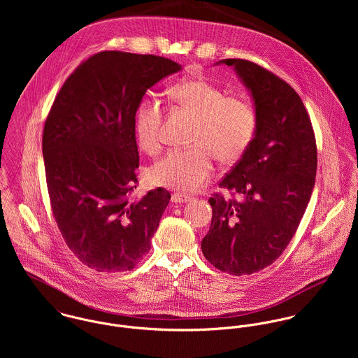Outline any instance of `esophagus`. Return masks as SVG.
Masks as SVG:
<instances>
[{"label":"esophagus","instance_id":"34e87169","mask_svg":"<svg viewBox=\"0 0 358 358\" xmlns=\"http://www.w3.org/2000/svg\"><path fill=\"white\" fill-rule=\"evenodd\" d=\"M190 200L189 196H185V194H180V193H173L172 197H171V201L175 203V204H183V203H187Z\"/></svg>","mask_w":358,"mask_h":358}]
</instances>
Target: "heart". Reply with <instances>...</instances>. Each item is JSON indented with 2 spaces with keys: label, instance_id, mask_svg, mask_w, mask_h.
Listing matches in <instances>:
<instances>
[{
  "label": "heart",
  "instance_id": "heart-1",
  "mask_svg": "<svg viewBox=\"0 0 358 358\" xmlns=\"http://www.w3.org/2000/svg\"><path fill=\"white\" fill-rule=\"evenodd\" d=\"M169 99L193 115L196 122L190 149L172 150L154 164L149 179L154 186L193 193L212 176L213 157L230 164L247 152L255 135L256 117L244 99L224 96L223 91L205 78H192L173 85ZM164 108L157 99L145 98L136 106L134 125L138 143L148 154L161 149Z\"/></svg>",
  "mask_w": 358,
  "mask_h": 358
}]
</instances>
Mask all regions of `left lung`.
I'll return each instance as SVG.
<instances>
[{"label":"left lung","instance_id":"8db88e82","mask_svg":"<svg viewBox=\"0 0 358 358\" xmlns=\"http://www.w3.org/2000/svg\"><path fill=\"white\" fill-rule=\"evenodd\" d=\"M233 66L254 103V139L219 186L241 200L209 199L212 223L201 241L205 259L233 275L270 266L292 240L310 201L317 171V148L310 117L285 81L243 59Z\"/></svg>","mask_w":358,"mask_h":358}]
</instances>
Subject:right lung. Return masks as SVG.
<instances>
[{"label": "right lung", "mask_w": 358, "mask_h": 358, "mask_svg": "<svg viewBox=\"0 0 358 358\" xmlns=\"http://www.w3.org/2000/svg\"><path fill=\"white\" fill-rule=\"evenodd\" d=\"M180 70L161 56L101 52L55 98L43 136L52 210L67 247L96 271L132 270L152 248L171 194L158 187L129 200L139 166L134 117L146 91Z\"/></svg>", "instance_id": "obj_1"}]
</instances>
